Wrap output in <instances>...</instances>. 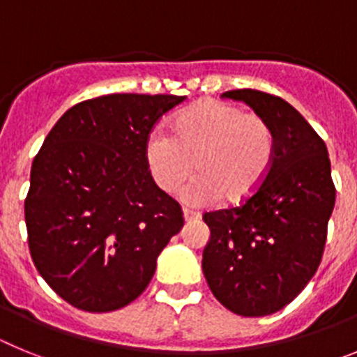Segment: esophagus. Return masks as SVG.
<instances>
[{
	"mask_svg": "<svg viewBox=\"0 0 357 357\" xmlns=\"http://www.w3.org/2000/svg\"><path fill=\"white\" fill-rule=\"evenodd\" d=\"M198 218H200V213H197V211L184 207V220H185V222H195V220H198Z\"/></svg>",
	"mask_w": 357,
	"mask_h": 357,
	"instance_id": "34e87169",
	"label": "esophagus"
}]
</instances>
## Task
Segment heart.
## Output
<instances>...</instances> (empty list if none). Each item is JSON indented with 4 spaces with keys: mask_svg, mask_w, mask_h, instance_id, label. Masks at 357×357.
<instances>
[{
    "mask_svg": "<svg viewBox=\"0 0 357 357\" xmlns=\"http://www.w3.org/2000/svg\"><path fill=\"white\" fill-rule=\"evenodd\" d=\"M148 169L164 193H175L197 168L184 200L241 204L261 188L275 155L273 132L259 114L223 102H200L173 121V135L150 134Z\"/></svg>",
    "mask_w": 357,
    "mask_h": 357,
    "instance_id": "b5f03b06",
    "label": "heart"
}]
</instances>
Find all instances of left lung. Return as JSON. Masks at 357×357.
<instances>
[{
    "label": "left lung",
    "instance_id": "obj_1",
    "mask_svg": "<svg viewBox=\"0 0 357 357\" xmlns=\"http://www.w3.org/2000/svg\"><path fill=\"white\" fill-rule=\"evenodd\" d=\"M266 119L275 155L261 188L241 206L211 211L202 270L218 302L239 317L288 305L320 266L336 189L326 143L282 98L227 91Z\"/></svg>",
    "mask_w": 357,
    "mask_h": 357
}]
</instances>
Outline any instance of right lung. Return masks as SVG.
<instances>
[{"mask_svg": "<svg viewBox=\"0 0 357 357\" xmlns=\"http://www.w3.org/2000/svg\"><path fill=\"white\" fill-rule=\"evenodd\" d=\"M185 96L107 94L66 110L30 173L24 220L33 264L75 307L107 313L150 284L181 232L178 202L153 182L150 132Z\"/></svg>", "mask_w": 357, "mask_h": 357, "instance_id": "right-lung-1", "label": "right lung"}]
</instances>
